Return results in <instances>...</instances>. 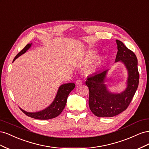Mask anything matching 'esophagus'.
I'll return each mask as SVG.
<instances>
[{"instance_id":"obj_1","label":"esophagus","mask_w":149,"mask_h":149,"mask_svg":"<svg viewBox=\"0 0 149 149\" xmlns=\"http://www.w3.org/2000/svg\"><path fill=\"white\" fill-rule=\"evenodd\" d=\"M82 83H83V81H82L81 80H80V79L77 80V81H76V85H81Z\"/></svg>"}]
</instances>
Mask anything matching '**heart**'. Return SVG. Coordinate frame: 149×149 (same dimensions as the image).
Returning <instances> with one entry per match:
<instances>
[{"instance_id": "obj_1", "label": "heart", "mask_w": 149, "mask_h": 149, "mask_svg": "<svg viewBox=\"0 0 149 149\" xmlns=\"http://www.w3.org/2000/svg\"><path fill=\"white\" fill-rule=\"evenodd\" d=\"M96 56H97V52H89V53L88 54V55H87L86 58V60L87 61H91V60H93L94 59V58H95V57H96ZM100 63H101V60H99L96 62V63L93 66L91 70H92L93 71L96 70V69L97 68V67L99 66V65H100Z\"/></svg>"}]
</instances>
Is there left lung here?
<instances>
[{
    "label": "left lung",
    "mask_w": 149,
    "mask_h": 149,
    "mask_svg": "<svg viewBox=\"0 0 149 149\" xmlns=\"http://www.w3.org/2000/svg\"><path fill=\"white\" fill-rule=\"evenodd\" d=\"M118 52L115 62H121L127 71L126 88L119 93L108 89L106 83L109 69L88 76L86 84L89 90V106L93 113L100 118H111L127 109L136 93L139 82L137 59L134 53L116 40Z\"/></svg>",
    "instance_id": "left-lung-1"
}]
</instances>
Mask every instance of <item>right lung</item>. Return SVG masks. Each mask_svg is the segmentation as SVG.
I'll use <instances>...</instances> for the list:
<instances>
[{
  "instance_id": "1",
  "label": "right lung",
  "mask_w": 149,
  "mask_h": 149,
  "mask_svg": "<svg viewBox=\"0 0 149 149\" xmlns=\"http://www.w3.org/2000/svg\"><path fill=\"white\" fill-rule=\"evenodd\" d=\"M32 43H29L26 45L25 48L17 54L13 62L20 55L24 54L28 49L31 47ZM12 62V63H13ZM75 88V84L74 83H66L61 85L58 89L56 96L54 99L53 101L49 106L45 109L38 112H27L24 109H20L27 116L31 118L40 119V120H47L55 118L58 116H59L66 106L68 96L70 92Z\"/></svg>"
}]
</instances>
